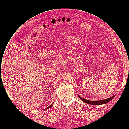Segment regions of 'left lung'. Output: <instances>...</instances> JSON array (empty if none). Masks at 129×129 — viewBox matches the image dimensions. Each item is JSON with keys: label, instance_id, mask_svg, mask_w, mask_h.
I'll return each instance as SVG.
<instances>
[{"label": "left lung", "instance_id": "1", "mask_svg": "<svg viewBox=\"0 0 129 129\" xmlns=\"http://www.w3.org/2000/svg\"><path fill=\"white\" fill-rule=\"evenodd\" d=\"M115 95L111 97L110 98L106 99H104V100H100V101H89V100H86L85 99L82 98L81 97H80V96L78 95V97L84 103H85L86 104H92V105H101V104H104L109 102L110 101H111L115 97Z\"/></svg>", "mask_w": 129, "mask_h": 129}]
</instances>
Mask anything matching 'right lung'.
Masks as SVG:
<instances>
[{"mask_svg":"<svg viewBox=\"0 0 129 129\" xmlns=\"http://www.w3.org/2000/svg\"><path fill=\"white\" fill-rule=\"evenodd\" d=\"M54 103H53V104H51V105H50V106H49V107H47V108H45V109H44V110H45V109H49V108H50V107H51V106H52V105H53V104H54Z\"/></svg>","mask_w":129,"mask_h":129,"instance_id":"right-lung-1","label":"right lung"}]
</instances>
